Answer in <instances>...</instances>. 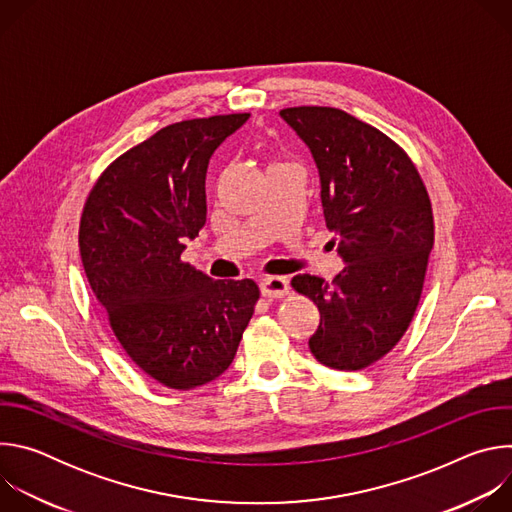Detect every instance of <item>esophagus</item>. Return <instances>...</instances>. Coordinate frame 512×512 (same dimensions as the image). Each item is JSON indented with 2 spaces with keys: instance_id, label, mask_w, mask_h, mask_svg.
<instances>
[{
  "instance_id": "34e87169",
  "label": "esophagus",
  "mask_w": 512,
  "mask_h": 512,
  "mask_svg": "<svg viewBox=\"0 0 512 512\" xmlns=\"http://www.w3.org/2000/svg\"><path fill=\"white\" fill-rule=\"evenodd\" d=\"M259 287H261V296H265V298H283V296H287L289 294V283H287V279L285 277H263L261 279V283H259Z\"/></svg>"
}]
</instances>
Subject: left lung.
Listing matches in <instances>:
<instances>
[{"label": "left lung", "instance_id": "1", "mask_svg": "<svg viewBox=\"0 0 512 512\" xmlns=\"http://www.w3.org/2000/svg\"><path fill=\"white\" fill-rule=\"evenodd\" d=\"M279 115L314 156L326 227L346 263L332 283L308 273L291 279L320 310L310 350L324 367L367 369L417 310L433 247L427 190L403 148L346 111L289 107Z\"/></svg>", "mask_w": 512, "mask_h": 512}]
</instances>
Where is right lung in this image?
Instances as JSON below:
<instances>
[{"label":"right lung","instance_id":"add662e5","mask_svg":"<svg viewBox=\"0 0 512 512\" xmlns=\"http://www.w3.org/2000/svg\"><path fill=\"white\" fill-rule=\"evenodd\" d=\"M249 113L172 123L119 156L83 208L79 247L93 294L137 367L188 391L233 362L255 312L253 279H216L180 259L206 223V168Z\"/></svg>","mask_w":512,"mask_h":512}]
</instances>
